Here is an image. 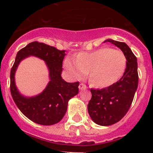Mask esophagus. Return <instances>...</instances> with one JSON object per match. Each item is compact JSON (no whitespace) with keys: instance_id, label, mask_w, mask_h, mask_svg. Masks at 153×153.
I'll return each mask as SVG.
<instances>
[{"instance_id":"34e87169","label":"esophagus","mask_w":153,"mask_h":153,"mask_svg":"<svg viewBox=\"0 0 153 153\" xmlns=\"http://www.w3.org/2000/svg\"><path fill=\"white\" fill-rule=\"evenodd\" d=\"M78 88H79V89L82 90V89H86L87 87H86V86L84 84H80Z\"/></svg>"}]
</instances>
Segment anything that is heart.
<instances>
[{"label":"heart","instance_id":"1","mask_svg":"<svg viewBox=\"0 0 153 153\" xmlns=\"http://www.w3.org/2000/svg\"><path fill=\"white\" fill-rule=\"evenodd\" d=\"M126 58L120 49L101 48L91 52H80L73 56V61L67 58L64 67L75 79L84 78L89 72L91 83L96 87L113 85L124 75Z\"/></svg>","mask_w":153,"mask_h":153}]
</instances>
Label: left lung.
<instances>
[{"label": "left lung", "mask_w": 153, "mask_h": 153, "mask_svg": "<svg viewBox=\"0 0 153 153\" xmlns=\"http://www.w3.org/2000/svg\"><path fill=\"white\" fill-rule=\"evenodd\" d=\"M119 48L126 58L122 78L113 85L101 89H91L92 98L88 104L89 116L95 124L109 126L118 122L129 110L138 84V63L133 52L124 42L106 40Z\"/></svg>", "instance_id": "obj_1"}]
</instances>
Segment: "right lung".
<instances>
[{"instance_id":"add662e5","label":"right lung","mask_w":153,"mask_h":153,"mask_svg":"<svg viewBox=\"0 0 153 153\" xmlns=\"http://www.w3.org/2000/svg\"><path fill=\"white\" fill-rule=\"evenodd\" d=\"M65 55V50H58L38 41L30 43L17 53L10 72L11 94L21 112L36 124L53 125L59 122L67 112L68 101L78 93L79 82L67 83L61 77ZM31 55L45 61L51 81L39 95L26 97L15 85L14 74L20 61Z\"/></svg>"}]
</instances>
